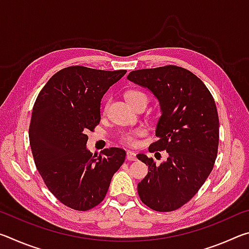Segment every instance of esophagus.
Segmentation results:
<instances>
[{"instance_id":"34e87169","label":"esophagus","mask_w":249,"mask_h":249,"mask_svg":"<svg viewBox=\"0 0 249 249\" xmlns=\"http://www.w3.org/2000/svg\"><path fill=\"white\" fill-rule=\"evenodd\" d=\"M126 158H127V160H132V161H134V160H136V154H135L134 151L128 150L127 153H126Z\"/></svg>"}]
</instances>
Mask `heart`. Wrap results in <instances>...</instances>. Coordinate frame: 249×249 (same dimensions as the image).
Listing matches in <instances>:
<instances>
[{
    "instance_id": "1",
    "label": "heart",
    "mask_w": 249,
    "mask_h": 249,
    "mask_svg": "<svg viewBox=\"0 0 249 249\" xmlns=\"http://www.w3.org/2000/svg\"><path fill=\"white\" fill-rule=\"evenodd\" d=\"M125 96H126V100H127L130 103V105L136 103L137 101H140V100H147V95L144 93V92L138 91V90H129L127 93H126ZM107 104H105L104 111H107ZM144 134H145V132L141 128L130 130V132H127V133L122 135L121 141L126 145L134 146L135 144H136V137L142 136V135H144Z\"/></svg>"
}]
</instances>
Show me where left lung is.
I'll use <instances>...</instances> for the list:
<instances>
[{"label":"left lung","instance_id":"obj_1","mask_svg":"<svg viewBox=\"0 0 249 249\" xmlns=\"http://www.w3.org/2000/svg\"><path fill=\"white\" fill-rule=\"evenodd\" d=\"M129 81L147 88L157 98L161 116L149 151L166 150L156 165L138 154L148 174L137 185L142 202L158 212H170L190 201L205 182L218 148V115L208 88L191 71L177 66L132 71Z\"/></svg>","mask_w":249,"mask_h":249}]
</instances>
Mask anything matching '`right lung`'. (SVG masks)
<instances>
[{
	"label": "right lung",
	"mask_w": 249,
	"mask_h": 249,
	"mask_svg": "<svg viewBox=\"0 0 249 249\" xmlns=\"http://www.w3.org/2000/svg\"><path fill=\"white\" fill-rule=\"evenodd\" d=\"M125 73L68 67L48 80L34 104L29 144L37 170L49 191L73 210L100 204L125 160L117 147L100 155L87 148V132L101 121V100Z\"/></svg>",
	"instance_id": "right-lung-1"
}]
</instances>
